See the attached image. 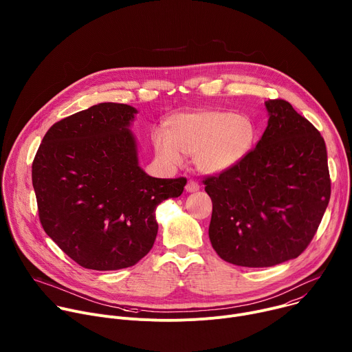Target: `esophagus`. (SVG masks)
I'll use <instances>...</instances> for the list:
<instances>
[{
    "instance_id": "esophagus-1",
    "label": "esophagus",
    "mask_w": 352,
    "mask_h": 352,
    "mask_svg": "<svg viewBox=\"0 0 352 352\" xmlns=\"http://www.w3.org/2000/svg\"><path fill=\"white\" fill-rule=\"evenodd\" d=\"M199 184L197 182H195V181H188V184H186V186H185V190L186 192H196V190H199Z\"/></svg>"
}]
</instances>
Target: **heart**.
<instances>
[{"label":"heart","mask_w":352,"mask_h":352,"mask_svg":"<svg viewBox=\"0 0 352 352\" xmlns=\"http://www.w3.org/2000/svg\"><path fill=\"white\" fill-rule=\"evenodd\" d=\"M258 139V125L248 114L202 110L171 117L166 132L153 136L156 156L170 167L193 156L196 168L220 174L242 163Z\"/></svg>","instance_id":"obj_1"}]
</instances>
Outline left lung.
I'll return each mask as SVG.
<instances>
[{
    "instance_id": "obj_1",
    "label": "left lung",
    "mask_w": 352,
    "mask_h": 352,
    "mask_svg": "<svg viewBox=\"0 0 352 352\" xmlns=\"http://www.w3.org/2000/svg\"><path fill=\"white\" fill-rule=\"evenodd\" d=\"M267 128L236 167L205 178L217 255L243 267L298 258L312 241L330 200L326 144L285 100L265 102Z\"/></svg>"
}]
</instances>
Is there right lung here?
Instances as JSON below:
<instances>
[{
  "mask_svg": "<svg viewBox=\"0 0 352 352\" xmlns=\"http://www.w3.org/2000/svg\"><path fill=\"white\" fill-rule=\"evenodd\" d=\"M136 109L100 103L56 122L32 164L40 223L78 265L120 270L152 249L156 208L178 197L185 178L147 175L129 126Z\"/></svg>",
  "mask_w": 352,
  "mask_h": 352,
  "instance_id": "right-lung-1",
  "label": "right lung"
}]
</instances>
